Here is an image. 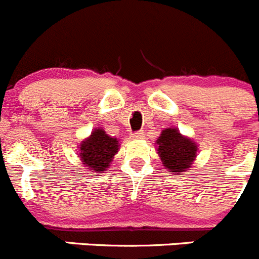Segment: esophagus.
I'll return each mask as SVG.
<instances>
[{
	"label": "esophagus",
	"mask_w": 259,
	"mask_h": 259,
	"mask_svg": "<svg viewBox=\"0 0 259 259\" xmlns=\"http://www.w3.org/2000/svg\"><path fill=\"white\" fill-rule=\"evenodd\" d=\"M133 138H134V139H137V141H139V139H144V133L142 132H137V133H134V134H133Z\"/></svg>",
	"instance_id": "obj_1"
}]
</instances>
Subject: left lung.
I'll return each instance as SVG.
<instances>
[{
	"label": "left lung",
	"mask_w": 259,
	"mask_h": 259,
	"mask_svg": "<svg viewBox=\"0 0 259 259\" xmlns=\"http://www.w3.org/2000/svg\"><path fill=\"white\" fill-rule=\"evenodd\" d=\"M156 143L162 165L170 172L181 175L193 166V161L197 157V143L181 135L176 127L162 130Z\"/></svg>",
	"instance_id": "left-lung-1"
}]
</instances>
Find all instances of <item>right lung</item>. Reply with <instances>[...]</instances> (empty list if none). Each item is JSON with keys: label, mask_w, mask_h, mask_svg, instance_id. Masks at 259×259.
<instances>
[{"label": "right lung", "mask_w": 259, "mask_h": 259, "mask_svg": "<svg viewBox=\"0 0 259 259\" xmlns=\"http://www.w3.org/2000/svg\"><path fill=\"white\" fill-rule=\"evenodd\" d=\"M118 141L106 134L103 129H94L91 137L84 139L79 146V156L85 167L93 172H103L112 162L118 152Z\"/></svg>", "instance_id": "right-lung-1"}]
</instances>
